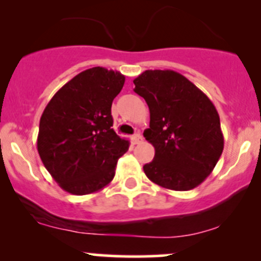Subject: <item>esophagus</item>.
Returning <instances> with one entry per match:
<instances>
[{
    "instance_id": "1",
    "label": "esophagus",
    "mask_w": 261,
    "mask_h": 261,
    "mask_svg": "<svg viewBox=\"0 0 261 261\" xmlns=\"http://www.w3.org/2000/svg\"><path fill=\"white\" fill-rule=\"evenodd\" d=\"M131 140H133L134 144H140L143 141V136L140 134H135V135L131 136Z\"/></svg>"
}]
</instances>
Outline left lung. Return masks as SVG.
Listing matches in <instances>:
<instances>
[{
    "label": "left lung",
    "mask_w": 261,
    "mask_h": 261,
    "mask_svg": "<svg viewBox=\"0 0 261 261\" xmlns=\"http://www.w3.org/2000/svg\"><path fill=\"white\" fill-rule=\"evenodd\" d=\"M134 91L149 106L150 127L144 136L155 149L144 173L172 191L198 187L217 164L223 150L220 116L211 99L174 70H145Z\"/></svg>",
    "instance_id": "left-lung-1"
}]
</instances>
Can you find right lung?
<instances>
[{"label": "right lung", "instance_id": "right-lung-1", "mask_svg": "<svg viewBox=\"0 0 261 261\" xmlns=\"http://www.w3.org/2000/svg\"><path fill=\"white\" fill-rule=\"evenodd\" d=\"M125 75L89 68L53 96L40 118L38 151L60 188L75 196L96 193L111 183L128 140L115 133L112 101Z\"/></svg>", "mask_w": 261, "mask_h": 261}]
</instances>
